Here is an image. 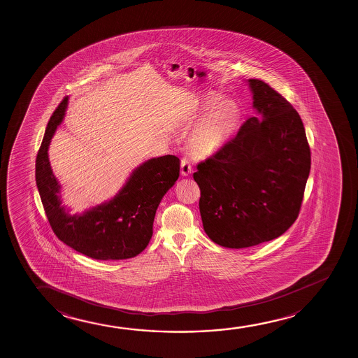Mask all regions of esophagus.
<instances>
[{"mask_svg":"<svg viewBox=\"0 0 358 358\" xmlns=\"http://www.w3.org/2000/svg\"><path fill=\"white\" fill-rule=\"evenodd\" d=\"M193 169H192L191 162H188V159L183 157L181 160V175L182 176H189Z\"/></svg>","mask_w":358,"mask_h":358,"instance_id":"34e87169","label":"esophagus"}]
</instances>
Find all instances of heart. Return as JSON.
Instances as JSON below:
<instances>
[{"mask_svg": "<svg viewBox=\"0 0 358 358\" xmlns=\"http://www.w3.org/2000/svg\"><path fill=\"white\" fill-rule=\"evenodd\" d=\"M198 113L206 115L189 134L188 148L194 157L206 159L220 152L235 136L242 110L234 100H222L217 94H208L199 103Z\"/></svg>", "mask_w": 358, "mask_h": 358, "instance_id": "1", "label": "heart"}]
</instances>
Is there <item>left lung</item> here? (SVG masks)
Here are the masks:
<instances>
[{
  "instance_id": "8db88e82",
  "label": "left lung",
  "mask_w": 358,
  "mask_h": 358,
  "mask_svg": "<svg viewBox=\"0 0 358 358\" xmlns=\"http://www.w3.org/2000/svg\"><path fill=\"white\" fill-rule=\"evenodd\" d=\"M255 117L220 152L198 164L203 227L216 245L245 248L278 238L299 216L310 171L303 123L292 105L248 79Z\"/></svg>"
}]
</instances>
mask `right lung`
<instances>
[{"mask_svg":"<svg viewBox=\"0 0 358 358\" xmlns=\"http://www.w3.org/2000/svg\"><path fill=\"white\" fill-rule=\"evenodd\" d=\"M69 96L50 117L35 164L36 186L55 235L71 248L99 260L133 258L145 250L152 236V222L162 196L180 176L175 155L152 157L133 170L110 201L71 214L62 206L61 185L52 172L49 147L64 121Z\"/></svg>","mask_w":358,"mask_h":358,"instance_id":"add662e5","label":"right lung"}]
</instances>
